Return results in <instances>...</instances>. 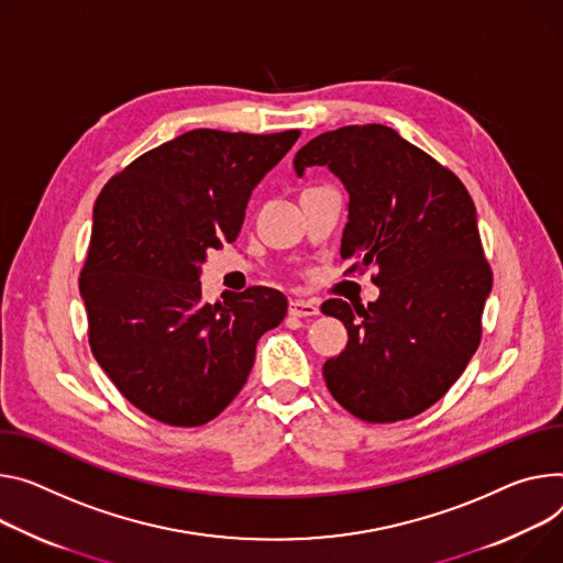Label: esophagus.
<instances>
[{"mask_svg":"<svg viewBox=\"0 0 563 563\" xmlns=\"http://www.w3.org/2000/svg\"><path fill=\"white\" fill-rule=\"evenodd\" d=\"M289 314L296 319H310V317L319 314V305L314 300L294 298V300H289Z\"/></svg>","mask_w":563,"mask_h":563,"instance_id":"esophagus-1","label":"esophagus"}]
</instances>
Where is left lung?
Returning <instances> with one entry per match:
<instances>
[{
  "instance_id": "obj_1",
  "label": "left lung",
  "mask_w": 563,
  "mask_h": 563,
  "mask_svg": "<svg viewBox=\"0 0 563 563\" xmlns=\"http://www.w3.org/2000/svg\"><path fill=\"white\" fill-rule=\"evenodd\" d=\"M328 166L347 190L341 255L377 267L379 298L350 308L330 298L347 345L323 364L332 397L360 420L397 422L433 406L467 368L492 291L476 207L451 170L393 128L323 132L294 157V173Z\"/></svg>"
}]
</instances>
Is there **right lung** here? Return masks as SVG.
Returning <instances> with one entry per match:
<instances>
[{
	"label": "right lung",
	"instance_id": "1",
	"mask_svg": "<svg viewBox=\"0 0 563 563\" xmlns=\"http://www.w3.org/2000/svg\"><path fill=\"white\" fill-rule=\"evenodd\" d=\"M298 130H190L110 179L93 207L80 296L96 362L139 411L199 427L242 390L255 343L287 314L272 287L201 298L209 249L235 242L249 197Z\"/></svg>",
	"mask_w": 563,
	"mask_h": 563
}]
</instances>
